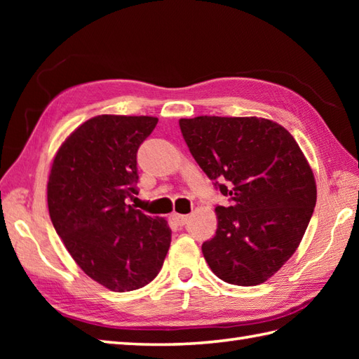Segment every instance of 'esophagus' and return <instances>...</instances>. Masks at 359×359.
Instances as JSON below:
<instances>
[{
  "mask_svg": "<svg viewBox=\"0 0 359 359\" xmlns=\"http://www.w3.org/2000/svg\"><path fill=\"white\" fill-rule=\"evenodd\" d=\"M172 217V220L175 222V225H179V226H184L187 222H188V215H177V212H174V215L171 216Z\"/></svg>",
  "mask_w": 359,
  "mask_h": 359,
  "instance_id": "34e87169",
  "label": "esophagus"
}]
</instances>
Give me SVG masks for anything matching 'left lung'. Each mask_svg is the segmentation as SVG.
<instances>
[{"label": "left lung", "mask_w": 359, "mask_h": 359, "mask_svg": "<svg viewBox=\"0 0 359 359\" xmlns=\"http://www.w3.org/2000/svg\"><path fill=\"white\" fill-rule=\"evenodd\" d=\"M189 152L230 201L203 242L210 269L228 284L271 278L296 251L316 205L311 168L293 135L257 117L180 118Z\"/></svg>", "instance_id": "8db88e82"}]
</instances>
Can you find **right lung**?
Returning <instances> with one entry per match:
<instances>
[{"label":"right lung","instance_id":"1","mask_svg":"<svg viewBox=\"0 0 359 359\" xmlns=\"http://www.w3.org/2000/svg\"><path fill=\"white\" fill-rule=\"evenodd\" d=\"M157 121L147 116L94 117L67 137L52 163V225L80 269L112 292L149 284L171 243L165 219L125 203L139 194L137 151Z\"/></svg>","mask_w":359,"mask_h":359}]
</instances>
